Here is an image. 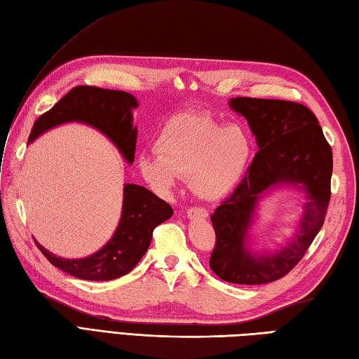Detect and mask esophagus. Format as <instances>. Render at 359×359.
<instances>
[{
    "label": "esophagus",
    "mask_w": 359,
    "mask_h": 359,
    "mask_svg": "<svg viewBox=\"0 0 359 359\" xmlns=\"http://www.w3.org/2000/svg\"><path fill=\"white\" fill-rule=\"evenodd\" d=\"M189 219H207L208 213L205 208H201V207H194V208H189L186 212Z\"/></svg>",
    "instance_id": "obj_1"
}]
</instances>
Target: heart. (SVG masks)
<instances>
[{
	"label": "heart",
	"instance_id": "1",
	"mask_svg": "<svg viewBox=\"0 0 359 359\" xmlns=\"http://www.w3.org/2000/svg\"><path fill=\"white\" fill-rule=\"evenodd\" d=\"M156 152L142 154L138 169L156 191H170L180 180L207 201L229 196L250 168L255 143L245 128L184 114L170 118L156 138Z\"/></svg>",
	"mask_w": 359,
	"mask_h": 359
}]
</instances>
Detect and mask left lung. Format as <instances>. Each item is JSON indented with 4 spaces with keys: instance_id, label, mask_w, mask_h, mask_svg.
I'll return each instance as SVG.
<instances>
[{
    "instance_id": "obj_1",
    "label": "left lung",
    "mask_w": 359,
    "mask_h": 359,
    "mask_svg": "<svg viewBox=\"0 0 359 359\" xmlns=\"http://www.w3.org/2000/svg\"><path fill=\"white\" fill-rule=\"evenodd\" d=\"M229 104L248 121L259 152L247 177L212 215L216 245L210 268L230 283H271L299 264L325 224L334 164L332 149L317 117L300 103L236 97ZM283 185L305 194L299 226L283 248L251 252L249 230L259 199Z\"/></svg>"
}]
</instances>
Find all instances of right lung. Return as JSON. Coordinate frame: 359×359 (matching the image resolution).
Wrapping results in <instances>:
<instances>
[{"label":"right lung","instance_id":"add662e5","mask_svg":"<svg viewBox=\"0 0 359 359\" xmlns=\"http://www.w3.org/2000/svg\"><path fill=\"white\" fill-rule=\"evenodd\" d=\"M137 107V99L129 93L97 86H76L34 121L29 143L59 125L77 121L100 130L116 144L126 163L133 164L137 144L133 111ZM172 215V207L151 190L137 184H125L120 222L112 238L94 255L65 259L50 252L39 242L36 245L51 265L68 274L82 280H112L137 266L151 245L155 226L168 221Z\"/></svg>","mask_w":359,"mask_h":359}]
</instances>
